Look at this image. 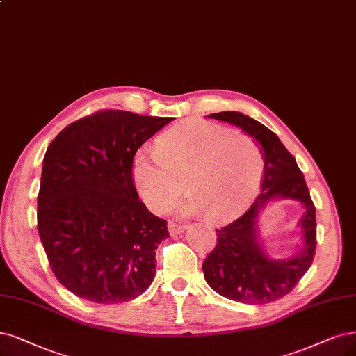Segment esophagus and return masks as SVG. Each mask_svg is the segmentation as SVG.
Segmentation results:
<instances>
[{"label":"esophagus","instance_id":"1","mask_svg":"<svg viewBox=\"0 0 356 356\" xmlns=\"http://www.w3.org/2000/svg\"><path fill=\"white\" fill-rule=\"evenodd\" d=\"M185 229H186V226L177 225V222H175V221H170V222H168V232H170V234H171V236L180 234V233L185 232Z\"/></svg>","mask_w":356,"mask_h":356}]
</instances>
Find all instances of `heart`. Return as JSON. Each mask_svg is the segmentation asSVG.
I'll return each instance as SVG.
<instances>
[{"label":"heart","mask_w":356,"mask_h":356,"mask_svg":"<svg viewBox=\"0 0 356 356\" xmlns=\"http://www.w3.org/2000/svg\"><path fill=\"white\" fill-rule=\"evenodd\" d=\"M264 158L251 136L218 124L188 120L165 130L156 151L138 149L131 164L135 186L152 211L175 201L185 183L188 198L171 207L176 213L204 211L209 220L234 214L261 177Z\"/></svg>","instance_id":"obj_1"}]
</instances>
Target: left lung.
I'll use <instances>...</instances> for the list:
<instances>
[{"mask_svg": "<svg viewBox=\"0 0 356 356\" xmlns=\"http://www.w3.org/2000/svg\"><path fill=\"white\" fill-rule=\"evenodd\" d=\"M209 118L242 129L262 151L264 176L261 192L246 211L217 230V245L204 264L209 287L227 299L249 305L270 304L287 295L312 264L315 254V207L304 175L277 135L239 111L208 114ZM299 202L305 213L298 222L301 245L289 259H271L260 238L259 218L273 200Z\"/></svg>", "mask_w": 356, "mask_h": 356, "instance_id": "8db88e82", "label": "left lung"}]
</instances>
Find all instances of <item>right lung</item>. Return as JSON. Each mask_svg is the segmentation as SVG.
<instances>
[{"instance_id": "obj_1", "label": "right lung", "mask_w": 356, "mask_h": 356, "mask_svg": "<svg viewBox=\"0 0 356 356\" xmlns=\"http://www.w3.org/2000/svg\"><path fill=\"white\" fill-rule=\"evenodd\" d=\"M173 117L102 110L49 143L38 195V232L58 282L95 304H122L155 277L167 222L134 185L136 151Z\"/></svg>"}]
</instances>
